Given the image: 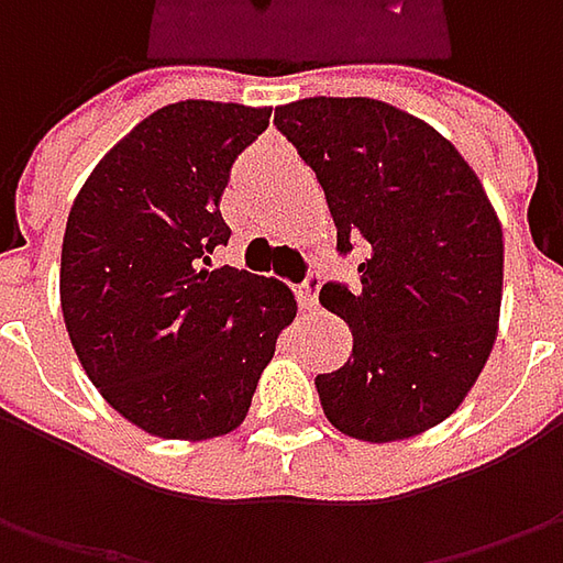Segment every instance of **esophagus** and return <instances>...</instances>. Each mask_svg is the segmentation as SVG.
I'll return each mask as SVG.
<instances>
[{
  "label": "esophagus",
  "instance_id": "34e87169",
  "mask_svg": "<svg viewBox=\"0 0 563 563\" xmlns=\"http://www.w3.org/2000/svg\"><path fill=\"white\" fill-rule=\"evenodd\" d=\"M316 300H319V278L310 275L303 285H297V307L303 313H310V310H316Z\"/></svg>",
  "mask_w": 563,
  "mask_h": 563
}]
</instances>
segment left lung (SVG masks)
Returning <instances> with one entry per match:
<instances>
[{
  "label": "left lung",
  "instance_id": "obj_1",
  "mask_svg": "<svg viewBox=\"0 0 563 563\" xmlns=\"http://www.w3.org/2000/svg\"><path fill=\"white\" fill-rule=\"evenodd\" d=\"M275 128L325 190L338 253L366 250L357 291H319L354 335L351 360L316 376L322 410L363 442L420 435L461 407L495 344L505 244L486 190L454 143L378 99H297Z\"/></svg>",
  "mask_w": 563,
  "mask_h": 563
}]
</instances>
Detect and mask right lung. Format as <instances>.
I'll list each match as a JSON object with an SVG mask.
<instances>
[{
	"instance_id": "1",
	"label": "right lung",
	"mask_w": 563,
	"mask_h": 563,
	"mask_svg": "<svg viewBox=\"0 0 563 563\" xmlns=\"http://www.w3.org/2000/svg\"><path fill=\"white\" fill-rule=\"evenodd\" d=\"M272 109L185 99L143 119L84 181L62 241V316L84 373L159 439L238 429L278 332L297 316L275 278L209 269L234 159Z\"/></svg>"
}]
</instances>
